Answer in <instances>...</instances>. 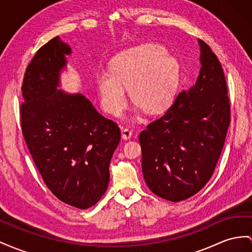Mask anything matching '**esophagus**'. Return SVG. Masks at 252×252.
Returning <instances> with one entry per match:
<instances>
[{
  "instance_id": "esophagus-1",
  "label": "esophagus",
  "mask_w": 252,
  "mask_h": 252,
  "mask_svg": "<svg viewBox=\"0 0 252 252\" xmlns=\"http://www.w3.org/2000/svg\"><path fill=\"white\" fill-rule=\"evenodd\" d=\"M121 135H122V138H124V139H128V138H131V136H132V131L128 127H125V128H122Z\"/></svg>"
}]
</instances>
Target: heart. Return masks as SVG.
<instances>
[{
    "instance_id": "obj_1",
    "label": "heart",
    "mask_w": 252,
    "mask_h": 252,
    "mask_svg": "<svg viewBox=\"0 0 252 252\" xmlns=\"http://www.w3.org/2000/svg\"><path fill=\"white\" fill-rule=\"evenodd\" d=\"M179 66L175 59L153 44L135 47L118 54L111 63V72L96 75L102 107L120 116L130 98L148 113H158L168 104L175 92Z\"/></svg>"
}]
</instances>
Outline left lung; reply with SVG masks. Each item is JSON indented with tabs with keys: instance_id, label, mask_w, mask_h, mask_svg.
Segmentation results:
<instances>
[{
	"instance_id": "obj_1",
	"label": "left lung",
	"mask_w": 252,
	"mask_h": 252,
	"mask_svg": "<svg viewBox=\"0 0 252 252\" xmlns=\"http://www.w3.org/2000/svg\"><path fill=\"white\" fill-rule=\"evenodd\" d=\"M196 83L179 93L162 117L139 134L141 167L148 188L179 202L190 198L212 178L231 120L221 63L203 40Z\"/></svg>"
}]
</instances>
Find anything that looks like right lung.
<instances>
[{
  "mask_svg": "<svg viewBox=\"0 0 252 252\" xmlns=\"http://www.w3.org/2000/svg\"><path fill=\"white\" fill-rule=\"evenodd\" d=\"M71 49L57 36L25 69L20 120L25 143L48 189L61 201L86 210L104 195L108 167L121 133L83 94L60 90V71Z\"/></svg>",
  "mask_w": 252,
  "mask_h": 252,
  "instance_id": "add662e5",
  "label": "right lung"
}]
</instances>
